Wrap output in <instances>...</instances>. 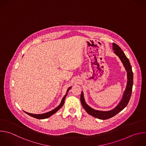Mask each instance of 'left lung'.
<instances>
[{"instance_id":"1","label":"left lung","mask_w":146,"mask_h":146,"mask_svg":"<svg viewBox=\"0 0 146 146\" xmlns=\"http://www.w3.org/2000/svg\"><path fill=\"white\" fill-rule=\"evenodd\" d=\"M112 49L114 51V53L121 60L124 67L127 71V82L125 87V89L123 94L122 98L118 103V104L113 109L109 111H101L94 109L88 106L86 101L84 97L83 92L82 91L80 95V101L85 111L90 115L95 117L98 119L102 120H106L111 118L117 113L122 111L127 105L130 99L132 86H133V72L132 71V67L130 64L128 59L126 57L124 52L121 50V48L118 46L116 44L112 43Z\"/></svg>"}]
</instances>
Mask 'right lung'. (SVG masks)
Masks as SVG:
<instances>
[{
  "mask_svg": "<svg viewBox=\"0 0 146 146\" xmlns=\"http://www.w3.org/2000/svg\"><path fill=\"white\" fill-rule=\"evenodd\" d=\"M72 87H70L67 90V92L66 94V95L64 96V97L62 98V100H61V102L60 103V104L57 107H56L55 108H54V110L49 111V112H46V113H41V114H34V113H29V112H27L26 111H25L24 112L25 113H26L27 114H28L29 115L33 117H35V118H36V119H46V118H48L49 117H50L51 115H52L53 114H54L55 113H56L60 108L62 107V106H63L64 104V100H65V99L66 98V96L68 94V91L71 89Z\"/></svg>",
  "mask_w": 146,
  "mask_h": 146,
  "instance_id": "add662e5",
  "label": "right lung"
}]
</instances>
